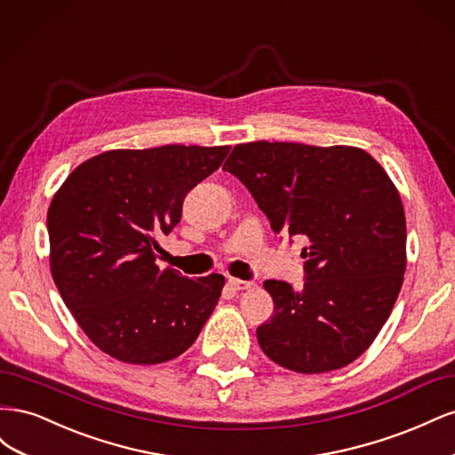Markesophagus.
Wrapping results in <instances>:
<instances>
[{
    "label": "esophagus",
    "mask_w": 455,
    "mask_h": 455,
    "mask_svg": "<svg viewBox=\"0 0 455 455\" xmlns=\"http://www.w3.org/2000/svg\"><path fill=\"white\" fill-rule=\"evenodd\" d=\"M228 283L233 291H251V288H254L252 281H243V279H235V277H231Z\"/></svg>",
    "instance_id": "esophagus-1"
}]
</instances>
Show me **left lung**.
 I'll return each instance as SVG.
<instances>
[{"label":"left lung","mask_w":455,"mask_h":455,"mask_svg":"<svg viewBox=\"0 0 455 455\" xmlns=\"http://www.w3.org/2000/svg\"><path fill=\"white\" fill-rule=\"evenodd\" d=\"M224 171L251 191L275 233L304 237L306 283L266 281L271 319L261 351L298 374L351 364L389 319L406 271L403 201L361 148L298 142L237 144Z\"/></svg>","instance_id":"8db88e82"}]
</instances>
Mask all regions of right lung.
I'll use <instances>...</instances> for the list:
<instances>
[{
  "label": "right lung",
  "instance_id": "right-lung-1",
  "mask_svg": "<svg viewBox=\"0 0 455 455\" xmlns=\"http://www.w3.org/2000/svg\"><path fill=\"white\" fill-rule=\"evenodd\" d=\"M229 146L112 149L81 163L47 212L51 273L96 347L129 364H159L191 347L226 279H188L156 264L157 237L218 171Z\"/></svg>",
  "mask_w": 455,
  "mask_h": 455
}]
</instances>
